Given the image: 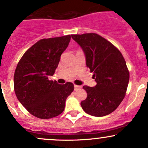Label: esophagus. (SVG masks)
I'll return each instance as SVG.
<instances>
[{"label": "esophagus", "instance_id": "1", "mask_svg": "<svg viewBox=\"0 0 148 148\" xmlns=\"http://www.w3.org/2000/svg\"><path fill=\"white\" fill-rule=\"evenodd\" d=\"M80 88H82V86H78V85H76V84H74V90H77Z\"/></svg>", "mask_w": 148, "mask_h": 148}]
</instances>
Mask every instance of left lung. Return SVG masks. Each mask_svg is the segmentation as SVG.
<instances>
[{
  "label": "left lung",
  "instance_id": "obj_1",
  "mask_svg": "<svg viewBox=\"0 0 148 148\" xmlns=\"http://www.w3.org/2000/svg\"><path fill=\"white\" fill-rule=\"evenodd\" d=\"M82 47L86 66L93 73L95 86H84L87 98L81 103L83 110L94 116H103L114 111L126 95L129 71L121 52L110 41L95 33L73 34Z\"/></svg>",
  "mask_w": 148,
  "mask_h": 148
}]
</instances>
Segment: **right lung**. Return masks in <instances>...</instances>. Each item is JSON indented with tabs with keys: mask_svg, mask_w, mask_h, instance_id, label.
<instances>
[{
	"mask_svg": "<svg viewBox=\"0 0 148 148\" xmlns=\"http://www.w3.org/2000/svg\"><path fill=\"white\" fill-rule=\"evenodd\" d=\"M70 35L40 39L24 53L14 74V90L20 103L31 114L50 119L62 112L66 99L74 90V84H58L49 80L56 72L62 53Z\"/></svg>",
	"mask_w": 148,
	"mask_h": 148,
	"instance_id": "1",
	"label": "right lung"
}]
</instances>
